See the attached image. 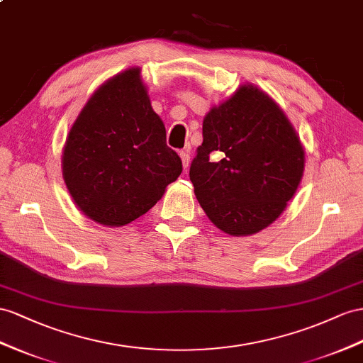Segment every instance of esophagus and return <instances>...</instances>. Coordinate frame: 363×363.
I'll return each mask as SVG.
<instances>
[{
	"label": "esophagus",
	"instance_id": "1",
	"mask_svg": "<svg viewBox=\"0 0 363 363\" xmlns=\"http://www.w3.org/2000/svg\"><path fill=\"white\" fill-rule=\"evenodd\" d=\"M179 156H181V160H182L184 169H187L189 164H190V150H189V148H185V150L179 152Z\"/></svg>",
	"mask_w": 363,
	"mask_h": 363
}]
</instances>
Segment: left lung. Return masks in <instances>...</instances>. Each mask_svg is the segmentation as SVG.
Here are the masks:
<instances>
[{"mask_svg":"<svg viewBox=\"0 0 363 363\" xmlns=\"http://www.w3.org/2000/svg\"><path fill=\"white\" fill-rule=\"evenodd\" d=\"M202 136L190 181L208 219L231 236L273 224L294 196L305 167L301 139L282 108L261 89L244 84L208 111Z\"/></svg>","mask_w":363,"mask_h":363,"instance_id":"8db88e82","label":"left lung"}]
</instances>
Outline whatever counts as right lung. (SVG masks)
<instances>
[{
    "label": "right lung",
    "mask_w": 363,
    "mask_h": 363,
    "mask_svg": "<svg viewBox=\"0 0 363 363\" xmlns=\"http://www.w3.org/2000/svg\"><path fill=\"white\" fill-rule=\"evenodd\" d=\"M181 172L139 67L118 73L93 93L62 152L72 199L87 218L108 227L143 216Z\"/></svg>",
    "instance_id": "1"
}]
</instances>
